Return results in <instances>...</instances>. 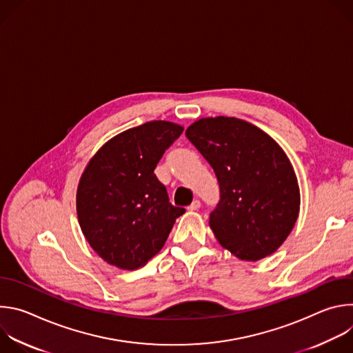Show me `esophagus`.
<instances>
[{
  "label": "esophagus",
  "instance_id": "esophagus-1",
  "mask_svg": "<svg viewBox=\"0 0 353 353\" xmlns=\"http://www.w3.org/2000/svg\"><path fill=\"white\" fill-rule=\"evenodd\" d=\"M201 208V203H199V199H194L192 203L188 205V211H198Z\"/></svg>",
  "mask_w": 353,
  "mask_h": 353
}]
</instances>
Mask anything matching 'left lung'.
Masks as SVG:
<instances>
[{
	"instance_id": "obj_1",
	"label": "left lung",
	"mask_w": 353,
	"mask_h": 353,
	"mask_svg": "<svg viewBox=\"0 0 353 353\" xmlns=\"http://www.w3.org/2000/svg\"><path fill=\"white\" fill-rule=\"evenodd\" d=\"M185 137L215 172L219 196L210 226L241 260L270 256L299 215L300 194L281 146L256 125L234 117L201 119Z\"/></svg>"
}]
</instances>
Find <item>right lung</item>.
I'll return each instance as SVG.
<instances>
[{"label": "right lung", "mask_w": 353, "mask_h": 353, "mask_svg": "<svg viewBox=\"0 0 353 353\" xmlns=\"http://www.w3.org/2000/svg\"><path fill=\"white\" fill-rule=\"evenodd\" d=\"M183 127L149 121L105 143L86 166L77 192L81 229L112 265L137 270L157 256L184 208L169 203L154 170Z\"/></svg>", "instance_id": "1"}]
</instances>
